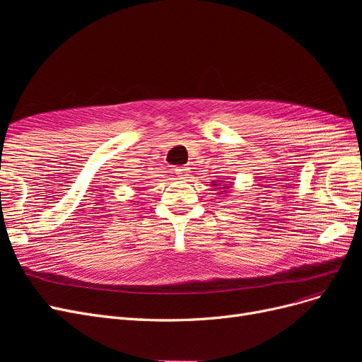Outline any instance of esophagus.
I'll return each instance as SVG.
<instances>
[{"mask_svg": "<svg viewBox=\"0 0 362 362\" xmlns=\"http://www.w3.org/2000/svg\"><path fill=\"white\" fill-rule=\"evenodd\" d=\"M173 170H175V173H177V177H180V178H185L189 175V168H185V166H177Z\"/></svg>", "mask_w": 362, "mask_h": 362, "instance_id": "obj_1", "label": "esophagus"}]
</instances>
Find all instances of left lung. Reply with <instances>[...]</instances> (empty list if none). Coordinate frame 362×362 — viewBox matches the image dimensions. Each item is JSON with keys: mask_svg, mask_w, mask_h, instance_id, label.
I'll return each instance as SVG.
<instances>
[{"mask_svg": "<svg viewBox=\"0 0 362 362\" xmlns=\"http://www.w3.org/2000/svg\"><path fill=\"white\" fill-rule=\"evenodd\" d=\"M214 185H216V184H214ZM222 189H226V190H228L229 187H228V185H225V187H222Z\"/></svg>", "mask_w": 362, "mask_h": 362, "instance_id": "8db88e82", "label": "left lung"}]
</instances>
